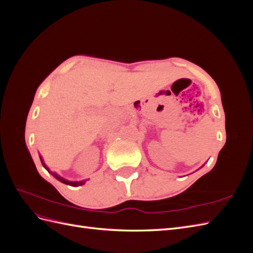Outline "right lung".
<instances>
[{"mask_svg": "<svg viewBox=\"0 0 253 253\" xmlns=\"http://www.w3.org/2000/svg\"><path fill=\"white\" fill-rule=\"evenodd\" d=\"M40 160H41V163H42V165H43V167L45 168V169H46L52 176L53 177H55L56 179H58L59 181H61V182H63V183H65V185H70V186H72V187H78V186H82V185H84V183H85V181L86 180H81V181H70V180H67V179H65V178H63V177H61L60 175H58L57 173H55V172H51L48 168H47V166L45 165V163H44V160H43V158H42V156L40 155Z\"/></svg>", "mask_w": 253, "mask_h": 253, "instance_id": "obj_1", "label": "right lung"}]
</instances>
